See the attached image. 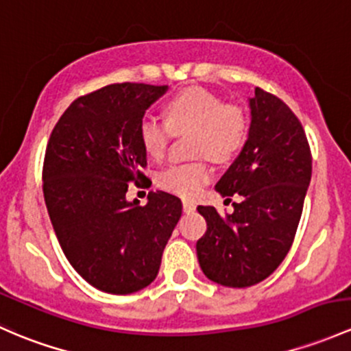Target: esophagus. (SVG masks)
<instances>
[{
  "instance_id": "obj_1",
  "label": "esophagus",
  "mask_w": 351,
  "mask_h": 351,
  "mask_svg": "<svg viewBox=\"0 0 351 351\" xmlns=\"http://www.w3.org/2000/svg\"><path fill=\"white\" fill-rule=\"evenodd\" d=\"M195 208H197V205H195L193 202L183 200V212H185V213H193Z\"/></svg>"
}]
</instances>
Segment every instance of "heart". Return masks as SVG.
Segmentation results:
<instances>
[{
  "instance_id": "1",
  "label": "heart",
  "mask_w": 351,
  "mask_h": 351,
  "mask_svg": "<svg viewBox=\"0 0 351 351\" xmlns=\"http://www.w3.org/2000/svg\"><path fill=\"white\" fill-rule=\"evenodd\" d=\"M193 131L191 145L197 156L230 161L239 154L249 134V119L241 106L227 104L220 95L204 87H188L176 92L165 104V121L145 116L138 138L153 160H161L175 134ZM213 178L206 160L169 165L158 175V185L183 198L197 197Z\"/></svg>"
}]
</instances>
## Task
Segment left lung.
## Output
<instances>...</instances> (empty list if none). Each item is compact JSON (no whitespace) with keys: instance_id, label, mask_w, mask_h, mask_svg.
Returning <instances> with one entry per match:
<instances>
[{"instance_id":"left-lung-1","label":"left lung","mask_w":351,"mask_h":351,"mask_svg":"<svg viewBox=\"0 0 351 351\" xmlns=\"http://www.w3.org/2000/svg\"><path fill=\"white\" fill-rule=\"evenodd\" d=\"M250 128L237 160L219 180L222 197L241 195L234 212L198 206L206 232L197 242L202 271L227 287H249L272 274L293 245L311 182V149L294 112L256 87Z\"/></svg>"}]
</instances>
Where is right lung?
<instances>
[{
	"instance_id": "right-lung-1",
	"label": "right lung",
	"mask_w": 351,
	"mask_h": 351,
	"mask_svg": "<svg viewBox=\"0 0 351 351\" xmlns=\"http://www.w3.org/2000/svg\"><path fill=\"white\" fill-rule=\"evenodd\" d=\"M166 90L124 82L82 95L47 145L43 197L55 235L72 267L104 293L149 286L182 217L180 198L166 191H149L145 206L126 200L129 182L146 178L139 123Z\"/></svg>"
}]
</instances>
